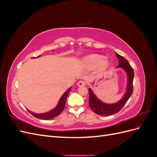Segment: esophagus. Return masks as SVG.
<instances>
[{
    "instance_id": "esophagus-1",
    "label": "esophagus",
    "mask_w": 157,
    "mask_h": 157,
    "mask_svg": "<svg viewBox=\"0 0 157 157\" xmlns=\"http://www.w3.org/2000/svg\"><path fill=\"white\" fill-rule=\"evenodd\" d=\"M85 85H86V82L83 81V80H80V81H78L77 82L78 86H85Z\"/></svg>"
}]
</instances>
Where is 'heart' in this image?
Here are the masks:
<instances>
[{"instance_id":"heart-1","label":"heart","mask_w":157,"mask_h":157,"mask_svg":"<svg viewBox=\"0 0 157 157\" xmlns=\"http://www.w3.org/2000/svg\"><path fill=\"white\" fill-rule=\"evenodd\" d=\"M82 64L86 68L96 67L98 71L101 72L109 67V62L107 59L103 58L101 56L92 54L85 57L82 59Z\"/></svg>"}]
</instances>
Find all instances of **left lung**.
I'll return each instance as SVG.
<instances>
[{
    "mask_svg": "<svg viewBox=\"0 0 157 157\" xmlns=\"http://www.w3.org/2000/svg\"><path fill=\"white\" fill-rule=\"evenodd\" d=\"M115 54L118 59V64H119L117 68H121L124 70L127 75L126 92L124 96L118 101L115 103H106L98 98L91 88H88L90 94L89 106L94 113L99 115L109 116L118 113L124 106L133 92V80L134 77V70L125 58L117 54V52H115Z\"/></svg>",
    "mask_w": 157,
    "mask_h": 157,
    "instance_id": "1",
    "label": "left lung"
}]
</instances>
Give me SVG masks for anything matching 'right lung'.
<instances>
[{"label": "right lung", "instance_id": "obj_1", "mask_svg": "<svg viewBox=\"0 0 157 157\" xmlns=\"http://www.w3.org/2000/svg\"><path fill=\"white\" fill-rule=\"evenodd\" d=\"M40 56L36 57V58H39ZM71 87L69 88L67 91H65V93L61 96V97L60 98L59 102L58 103L57 106L54 108L52 110L46 112V113H35L31 112V111H29V109H27V111H29L32 115L34 116L35 117L39 118V119H42V120H50L52 119V118H55L56 117L58 116L59 114L62 112V111L63 110V109L65 108V102H66V99H67V97L68 96V94L69 93V92L71 91Z\"/></svg>", "mask_w": 157, "mask_h": 157}]
</instances>
